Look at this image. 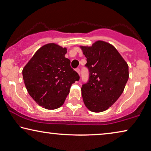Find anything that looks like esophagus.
I'll return each mask as SVG.
<instances>
[{
	"label": "esophagus",
	"mask_w": 151,
	"mask_h": 151,
	"mask_svg": "<svg viewBox=\"0 0 151 151\" xmlns=\"http://www.w3.org/2000/svg\"><path fill=\"white\" fill-rule=\"evenodd\" d=\"M76 71L77 72L78 75H81V70H80V69H79V68H76Z\"/></svg>",
	"instance_id": "34e87169"
}]
</instances>
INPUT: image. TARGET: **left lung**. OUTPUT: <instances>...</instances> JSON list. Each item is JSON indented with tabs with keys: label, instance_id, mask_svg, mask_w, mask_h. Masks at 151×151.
<instances>
[{
	"label": "left lung",
	"instance_id": "left-lung-1",
	"mask_svg": "<svg viewBox=\"0 0 151 151\" xmlns=\"http://www.w3.org/2000/svg\"><path fill=\"white\" fill-rule=\"evenodd\" d=\"M85 57L89 80L83 84L82 97L89 111L107 110L122 94L129 78V68L117 50L104 41L81 47Z\"/></svg>",
	"mask_w": 151,
	"mask_h": 151
}]
</instances>
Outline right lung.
<instances>
[{"label": "right lung", "mask_w": 151, "mask_h": 151, "mask_svg": "<svg viewBox=\"0 0 151 151\" xmlns=\"http://www.w3.org/2000/svg\"><path fill=\"white\" fill-rule=\"evenodd\" d=\"M66 49L54 43L38 50L28 62L22 75L28 93L40 106L53 110L61 106L71 85L80 76L65 58Z\"/></svg>", "instance_id": "right-lung-1"}]
</instances>
